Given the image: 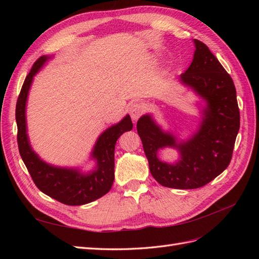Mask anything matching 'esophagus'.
<instances>
[{
    "mask_svg": "<svg viewBox=\"0 0 259 259\" xmlns=\"http://www.w3.org/2000/svg\"><path fill=\"white\" fill-rule=\"evenodd\" d=\"M145 112V106L142 103H134L130 108V114L131 117L134 121H137L139 116Z\"/></svg>",
    "mask_w": 259,
    "mask_h": 259,
    "instance_id": "1",
    "label": "esophagus"
}]
</instances>
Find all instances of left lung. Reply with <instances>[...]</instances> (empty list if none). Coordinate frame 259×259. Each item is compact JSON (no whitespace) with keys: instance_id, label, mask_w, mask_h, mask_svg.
I'll return each mask as SVG.
<instances>
[{"instance_id":"8db88e82","label":"left lung","mask_w":259,"mask_h":259,"mask_svg":"<svg viewBox=\"0 0 259 259\" xmlns=\"http://www.w3.org/2000/svg\"><path fill=\"white\" fill-rule=\"evenodd\" d=\"M191 65L178 80L201 99L198 130L187 139L164 131L152 114L139 117L137 132L143 142L149 169L160 185L174 189H195L211 182L228 167L240 128L237 92L231 76L207 46L193 40ZM164 147L176 148L180 159L173 163L157 156Z\"/></svg>"}]
</instances>
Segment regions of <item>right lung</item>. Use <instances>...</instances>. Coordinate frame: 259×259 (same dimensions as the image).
Masks as SVG:
<instances>
[{"label": "right lung", "mask_w": 259, "mask_h": 259, "mask_svg": "<svg viewBox=\"0 0 259 259\" xmlns=\"http://www.w3.org/2000/svg\"><path fill=\"white\" fill-rule=\"evenodd\" d=\"M52 56L38 58L27 75L16 105L17 142L21 159L34 184L43 193L66 205L88 204L105 195L114 180V148L123 133L133 128L130 114L104 131L93 147L90 159L95 162L93 169L84 171L80 167H62L43 161L33 150L27 133V100L34 75Z\"/></svg>", "instance_id": "obj_1"}]
</instances>
